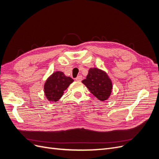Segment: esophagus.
<instances>
[{"label":"esophagus","instance_id":"1","mask_svg":"<svg viewBox=\"0 0 159 159\" xmlns=\"http://www.w3.org/2000/svg\"><path fill=\"white\" fill-rule=\"evenodd\" d=\"M75 80L78 81H81V80H82V76L81 75H79L77 77V78H75Z\"/></svg>","mask_w":159,"mask_h":159}]
</instances>
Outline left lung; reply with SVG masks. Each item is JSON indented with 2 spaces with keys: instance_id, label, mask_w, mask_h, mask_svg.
Segmentation results:
<instances>
[{
  "instance_id": "left-lung-1",
  "label": "left lung",
  "mask_w": 159,
  "mask_h": 159,
  "mask_svg": "<svg viewBox=\"0 0 159 159\" xmlns=\"http://www.w3.org/2000/svg\"><path fill=\"white\" fill-rule=\"evenodd\" d=\"M99 100L105 101L111 93V81L105 72L98 68H90L86 78L81 81Z\"/></svg>"
}]
</instances>
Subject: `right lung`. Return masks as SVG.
Listing matches in <instances>:
<instances>
[{
    "label": "right lung",
    "mask_w": 159,
    "mask_h": 159,
    "mask_svg": "<svg viewBox=\"0 0 159 159\" xmlns=\"http://www.w3.org/2000/svg\"><path fill=\"white\" fill-rule=\"evenodd\" d=\"M73 81V79L66 76L62 71L54 72L44 85V93L48 100L50 102H57Z\"/></svg>",
    "instance_id": "add662e5"
}]
</instances>
